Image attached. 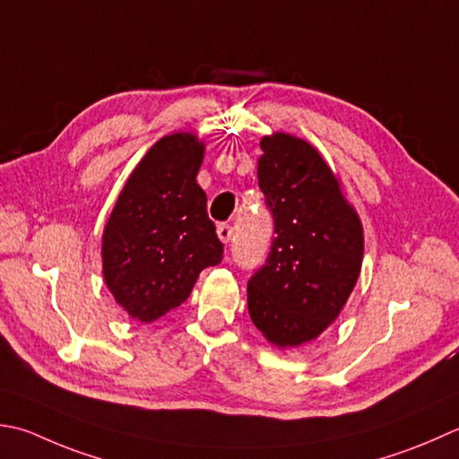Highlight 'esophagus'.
Returning a JSON list of instances; mask_svg holds the SVG:
<instances>
[{
  "label": "esophagus",
  "instance_id": "obj_1",
  "mask_svg": "<svg viewBox=\"0 0 459 459\" xmlns=\"http://www.w3.org/2000/svg\"><path fill=\"white\" fill-rule=\"evenodd\" d=\"M217 235H219V238L224 242V245H227V242H230V237H232V229L229 227V224H219V229H217Z\"/></svg>",
  "mask_w": 459,
  "mask_h": 459
}]
</instances>
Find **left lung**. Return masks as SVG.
Here are the masks:
<instances>
[{"label": "left lung", "instance_id": "obj_1", "mask_svg": "<svg viewBox=\"0 0 459 459\" xmlns=\"http://www.w3.org/2000/svg\"><path fill=\"white\" fill-rule=\"evenodd\" d=\"M258 186L273 212L266 264L248 281V314L276 348L316 340L342 312L360 276L364 229L340 178L308 141H260Z\"/></svg>", "mask_w": 459, "mask_h": 459}]
</instances>
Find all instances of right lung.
Listing matches in <instances>:
<instances>
[{
	"label": "right lung",
	"instance_id": "1",
	"mask_svg": "<svg viewBox=\"0 0 459 459\" xmlns=\"http://www.w3.org/2000/svg\"><path fill=\"white\" fill-rule=\"evenodd\" d=\"M204 143L178 131L133 169L105 224L103 278L133 320L152 322L188 299L201 271L222 260V242L196 183Z\"/></svg>",
	"mask_w": 459,
	"mask_h": 459
}]
</instances>
